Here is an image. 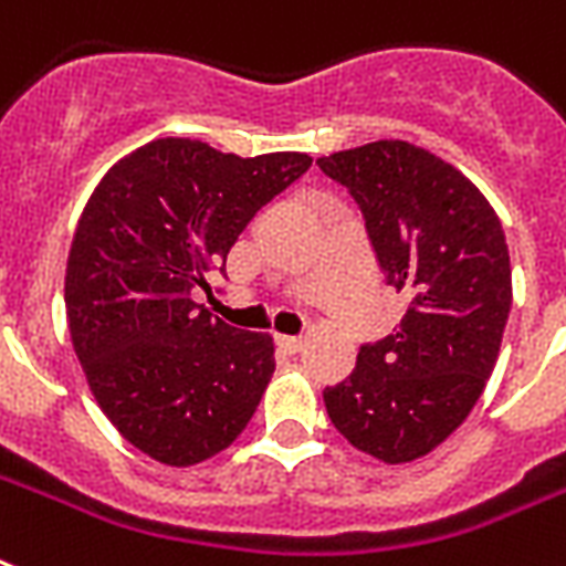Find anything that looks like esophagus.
<instances>
[{
	"instance_id": "esophagus-1",
	"label": "esophagus",
	"mask_w": 566,
	"mask_h": 566,
	"mask_svg": "<svg viewBox=\"0 0 566 566\" xmlns=\"http://www.w3.org/2000/svg\"><path fill=\"white\" fill-rule=\"evenodd\" d=\"M275 344H279V347H282V350L287 353V356H293V353H300L302 347H305V340H302V338H287V335H279V338H275Z\"/></svg>"
}]
</instances>
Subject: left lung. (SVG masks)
I'll return each instance as SVG.
<instances>
[{
  "mask_svg": "<svg viewBox=\"0 0 566 566\" xmlns=\"http://www.w3.org/2000/svg\"><path fill=\"white\" fill-rule=\"evenodd\" d=\"M347 187L386 284L407 296L395 335L361 344L356 368L323 391L340 437L382 463L446 442L481 398L511 314V254L472 180L409 142L317 159Z\"/></svg>",
  "mask_w": 566,
  "mask_h": 566,
  "instance_id": "obj_1",
  "label": "left lung"
}]
</instances>
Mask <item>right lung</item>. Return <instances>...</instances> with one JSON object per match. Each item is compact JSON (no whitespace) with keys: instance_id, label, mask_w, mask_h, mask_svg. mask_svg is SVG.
<instances>
[{"instance_id":"add662e5","label":"right lung","mask_w":566,"mask_h":566,"mask_svg":"<svg viewBox=\"0 0 566 566\" xmlns=\"http://www.w3.org/2000/svg\"><path fill=\"white\" fill-rule=\"evenodd\" d=\"M308 166L296 150L243 159L157 139L112 166L82 210L64 275L73 350L106 418L159 463L226 451L264 398L273 338L213 321L192 291H210L252 216Z\"/></svg>"}]
</instances>
